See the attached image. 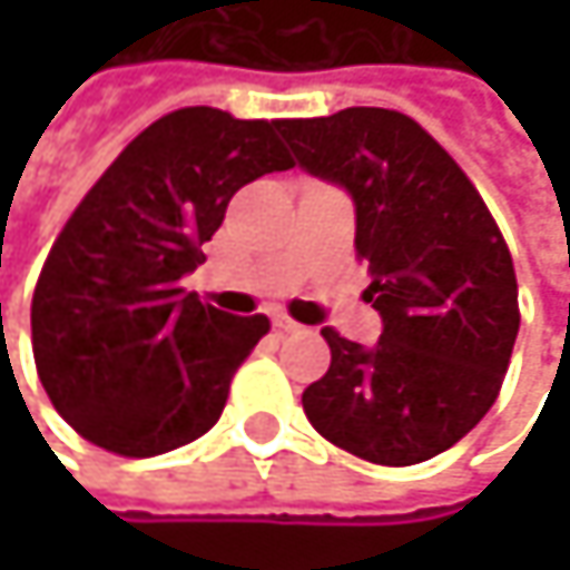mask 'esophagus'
<instances>
[{
    "label": "esophagus",
    "mask_w": 570,
    "mask_h": 570,
    "mask_svg": "<svg viewBox=\"0 0 570 570\" xmlns=\"http://www.w3.org/2000/svg\"><path fill=\"white\" fill-rule=\"evenodd\" d=\"M274 326H277L281 333H299V330H303L296 320H289V316H284V313H277V316H274Z\"/></svg>",
    "instance_id": "1"
}]
</instances>
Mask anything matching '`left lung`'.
I'll return each instance as SVG.
<instances>
[{"mask_svg": "<svg viewBox=\"0 0 570 570\" xmlns=\"http://www.w3.org/2000/svg\"><path fill=\"white\" fill-rule=\"evenodd\" d=\"M277 131L303 171L353 197L366 299L383 316L376 346L323 330L333 360L303 412L366 462H425L499 399L521 320L509 244L475 184L402 111L343 108Z\"/></svg>", "mask_w": 570, "mask_h": 570, "instance_id": "8db88e82", "label": "left lung"}]
</instances>
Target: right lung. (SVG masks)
<instances>
[{
	"instance_id": "1",
	"label": "right lung",
	"mask_w": 570,
	"mask_h": 570,
	"mask_svg": "<svg viewBox=\"0 0 570 570\" xmlns=\"http://www.w3.org/2000/svg\"><path fill=\"white\" fill-rule=\"evenodd\" d=\"M281 121L180 108L148 125L95 180L49 250L32 296L36 370L88 442L148 459L200 439L271 330L184 293L230 197L293 168Z\"/></svg>"
}]
</instances>
